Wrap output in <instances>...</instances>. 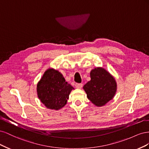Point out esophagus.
<instances>
[{"label":"esophagus","mask_w":149,"mask_h":149,"mask_svg":"<svg viewBox=\"0 0 149 149\" xmlns=\"http://www.w3.org/2000/svg\"><path fill=\"white\" fill-rule=\"evenodd\" d=\"M75 87L78 89H81L83 87V84L81 83H76L75 84Z\"/></svg>","instance_id":"obj_1"}]
</instances>
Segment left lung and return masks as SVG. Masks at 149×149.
<instances>
[{"label": "left lung", "mask_w": 149, "mask_h": 149, "mask_svg": "<svg viewBox=\"0 0 149 149\" xmlns=\"http://www.w3.org/2000/svg\"><path fill=\"white\" fill-rule=\"evenodd\" d=\"M90 77L91 80L83 86L87 97L97 107L104 106L116 94L117 83L115 78L102 67L92 70Z\"/></svg>", "instance_id": "obj_1"}]
</instances>
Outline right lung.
<instances>
[{
    "label": "right lung",
    "mask_w": 149,
    "mask_h": 149,
    "mask_svg": "<svg viewBox=\"0 0 149 149\" xmlns=\"http://www.w3.org/2000/svg\"><path fill=\"white\" fill-rule=\"evenodd\" d=\"M73 89L60 72L48 68L38 81L37 91L39 100L48 109L58 110L66 104Z\"/></svg>",
    "instance_id": "1"
}]
</instances>
